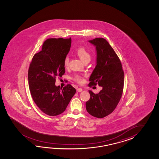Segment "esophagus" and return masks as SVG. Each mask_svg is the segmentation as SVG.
I'll return each mask as SVG.
<instances>
[{"label": "esophagus", "mask_w": 159, "mask_h": 159, "mask_svg": "<svg viewBox=\"0 0 159 159\" xmlns=\"http://www.w3.org/2000/svg\"><path fill=\"white\" fill-rule=\"evenodd\" d=\"M77 91H78V92H81V91H82V89L81 88H79L77 89Z\"/></svg>", "instance_id": "1"}]
</instances>
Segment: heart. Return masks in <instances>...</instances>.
Instances as JSON below:
<instances>
[{"mask_svg": "<svg viewBox=\"0 0 159 159\" xmlns=\"http://www.w3.org/2000/svg\"><path fill=\"white\" fill-rule=\"evenodd\" d=\"M76 53L83 62H84L86 60L90 61L91 59V54L85 48L82 47L78 48V49L76 50ZM69 62V57L66 56L65 57L64 60V65L65 67L68 66ZM74 80L78 84H82L84 81V79L82 75H76L74 77Z\"/></svg>", "mask_w": 159, "mask_h": 159, "instance_id": "1", "label": "heart"}]
</instances>
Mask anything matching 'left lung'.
I'll return each instance as SVG.
<instances>
[{
	"instance_id": "1",
	"label": "left lung",
	"mask_w": 159,
	"mask_h": 159,
	"mask_svg": "<svg viewBox=\"0 0 159 159\" xmlns=\"http://www.w3.org/2000/svg\"><path fill=\"white\" fill-rule=\"evenodd\" d=\"M97 50V65L89 86L98 84L102 89L98 94L89 90L90 98L86 102L87 111L97 118L110 114L122 97L124 87V71L120 60L108 41L103 38L89 41Z\"/></svg>"
}]
</instances>
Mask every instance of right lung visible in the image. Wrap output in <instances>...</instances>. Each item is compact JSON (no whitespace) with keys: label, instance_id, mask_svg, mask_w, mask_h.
<instances>
[{"label":"right lung","instance_id":"add662e5","mask_svg":"<svg viewBox=\"0 0 159 159\" xmlns=\"http://www.w3.org/2000/svg\"><path fill=\"white\" fill-rule=\"evenodd\" d=\"M71 38L48 39L42 49L34 54L28 69V84L34 102L49 116L60 115L66 110L76 90L71 84L63 89L55 85L65 69L64 60L71 47Z\"/></svg>","mask_w":159,"mask_h":159}]
</instances>
